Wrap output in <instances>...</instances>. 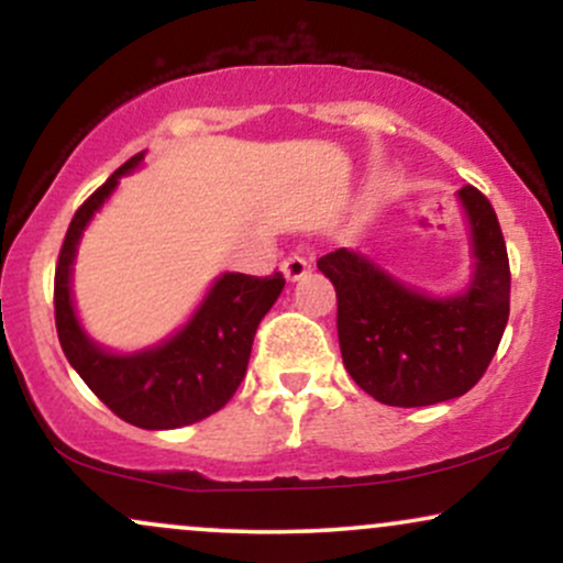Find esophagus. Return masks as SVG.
Listing matches in <instances>:
<instances>
[{"mask_svg":"<svg viewBox=\"0 0 563 563\" xmlns=\"http://www.w3.org/2000/svg\"><path fill=\"white\" fill-rule=\"evenodd\" d=\"M309 267H312V264H309L307 256L288 254L286 262H283V275H286L288 280H299V277L309 273Z\"/></svg>","mask_w":563,"mask_h":563,"instance_id":"esophagus-1","label":"esophagus"}]
</instances>
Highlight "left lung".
I'll return each mask as SVG.
<instances>
[{
	"label": "left lung",
	"instance_id": "1",
	"mask_svg": "<svg viewBox=\"0 0 563 563\" xmlns=\"http://www.w3.org/2000/svg\"><path fill=\"white\" fill-rule=\"evenodd\" d=\"M471 224L474 277L461 296L407 288L349 249L320 256L333 283L341 357L360 389L391 407L463 397L493 363L508 322L510 267L495 209L476 187L457 190Z\"/></svg>",
	"mask_w": 563,
	"mask_h": 563
}]
</instances>
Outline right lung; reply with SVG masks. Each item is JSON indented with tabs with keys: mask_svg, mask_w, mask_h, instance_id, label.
Instances as JSON below:
<instances>
[{
	"mask_svg": "<svg viewBox=\"0 0 563 563\" xmlns=\"http://www.w3.org/2000/svg\"><path fill=\"white\" fill-rule=\"evenodd\" d=\"M140 164L142 153L119 166L70 219L55 267V325L70 367L121 421L151 431L179 429L203 421L230 402L249 367L256 328L273 309L286 277L224 273L190 322L158 346L134 354L97 346L84 333L70 299L76 245L95 211L111 198L119 177Z\"/></svg>",
	"mask_w": 563,
	"mask_h": 563,
	"instance_id": "add662e5",
	"label": "right lung"
}]
</instances>
